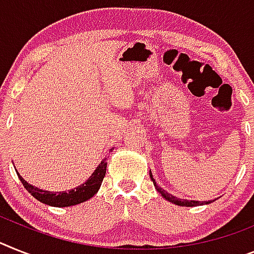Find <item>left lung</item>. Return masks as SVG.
I'll list each match as a JSON object with an SVG mask.
<instances>
[{
  "label": "left lung",
  "mask_w": 254,
  "mask_h": 254,
  "mask_svg": "<svg viewBox=\"0 0 254 254\" xmlns=\"http://www.w3.org/2000/svg\"><path fill=\"white\" fill-rule=\"evenodd\" d=\"M150 177H151V180H152V182H153V186H155V189L157 190V192L161 193V196H163L164 199L168 200V201H170V203L176 204V205H180V206H197V205H204V204L212 203V200H209V201H195V200L177 199L176 196H173L172 193H168L165 190H163L161 187L157 186L156 182H155V180H153L152 173H151V172H150Z\"/></svg>",
  "instance_id": "obj_1"
}]
</instances>
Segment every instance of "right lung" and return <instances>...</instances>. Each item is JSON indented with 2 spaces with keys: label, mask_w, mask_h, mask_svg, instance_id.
I'll use <instances>...</instances> for the list:
<instances>
[{
  "label": "right lung",
  "mask_w": 254,
  "mask_h": 254,
  "mask_svg": "<svg viewBox=\"0 0 254 254\" xmlns=\"http://www.w3.org/2000/svg\"><path fill=\"white\" fill-rule=\"evenodd\" d=\"M106 168H107V163H106V159H103L101 164L97 167V169L93 172V174L87 178L86 182L77 186L76 189H71L69 191H62V192H53V191H44V190L37 189V187L29 185L18 172H16V174H18L20 182L23 183L24 189L35 199L46 204V205L61 208V206L77 205V204L84 203L86 200L91 199L101 187L102 181L106 176Z\"/></svg>",
  "instance_id": "right-lung-1"
}]
</instances>
